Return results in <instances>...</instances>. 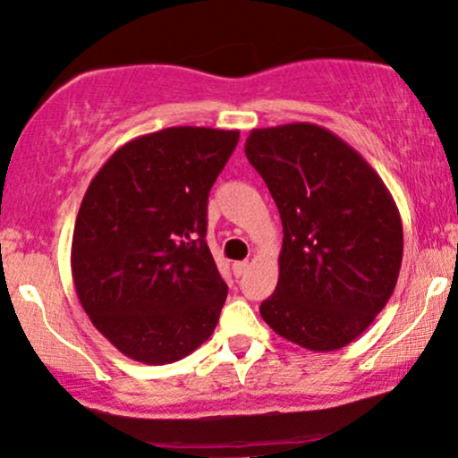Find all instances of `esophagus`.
<instances>
[{"mask_svg":"<svg viewBox=\"0 0 458 458\" xmlns=\"http://www.w3.org/2000/svg\"><path fill=\"white\" fill-rule=\"evenodd\" d=\"M231 269H233V276H240L242 274H246V269H248V261H235L233 265H231Z\"/></svg>","mask_w":458,"mask_h":458,"instance_id":"esophagus-1","label":"esophagus"}]
</instances>
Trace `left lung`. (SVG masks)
Wrapping results in <instances>:
<instances>
[{
	"instance_id": "1",
	"label": "left lung",
	"mask_w": 458,
	"mask_h": 458,
	"mask_svg": "<svg viewBox=\"0 0 458 458\" xmlns=\"http://www.w3.org/2000/svg\"><path fill=\"white\" fill-rule=\"evenodd\" d=\"M246 157L282 218L280 278L261 316L314 352L348 346L391 299L403 257L397 203L352 146L312 123L252 129Z\"/></svg>"
}]
</instances>
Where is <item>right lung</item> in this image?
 <instances>
[{
    "mask_svg": "<svg viewBox=\"0 0 458 458\" xmlns=\"http://www.w3.org/2000/svg\"><path fill=\"white\" fill-rule=\"evenodd\" d=\"M240 131L167 127L123 144L95 174L72 238L84 312L125 357L184 359L227 299L206 244L208 195Z\"/></svg>",
    "mask_w": 458,
    "mask_h": 458,
    "instance_id": "obj_1",
    "label": "right lung"
}]
</instances>
